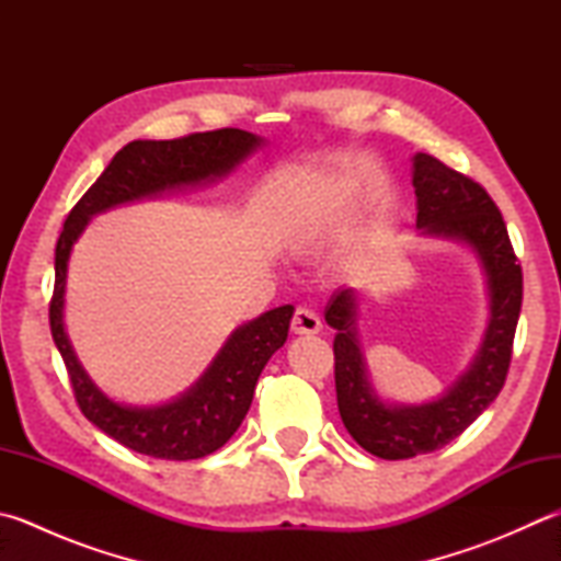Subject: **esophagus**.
Wrapping results in <instances>:
<instances>
[{
	"label": "esophagus",
	"instance_id": "34e87169",
	"mask_svg": "<svg viewBox=\"0 0 561 561\" xmlns=\"http://www.w3.org/2000/svg\"><path fill=\"white\" fill-rule=\"evenodd\" d=\"M290 330L295 334H317L322 330L320 314H317L312 308H308V305H300V308L295 310V314H293Z\"/></svg>",
	"mask_w": 561,
	"mask_h": 561
}]
</instances>
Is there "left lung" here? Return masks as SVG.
Instances as JSON below:
<instances>
[{
	"mask_svg": "<svg viewBox=\"0 0 561 561\" xmlns=\"http://www.w3.org/2000/svg\"><path fill=\"white\" fill-rule=\"evenodd\" d=\"M417 229L463 241L481 261L489 288V327L477 356L445 396L422 405H390L376 396L356 332V293L342 288L324 310L334 334L336 405L358 445L380 459H410L449 445L501 393L511 368L523 305V271L499 207L471 178L430 153L412 156Z\"/></svg>",
	"mask_w": 561,
	"mask_h": 561,
	"instance_id": "left-lung-1",
	"label": "left lung"
}]
</instances>
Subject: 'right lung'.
<instances>
[{"label":"right lung","instance_id":"obj_1","mask_svg":"<svg viewBox=\"0 0 561 561\" xmlns=\"http://www.w3.org/2000/svg\"><path fill=\"white\" fill-rule=\"evenodd\" d=\"M261 136L241 129L190 134L171 141H131L112 158L104 173L70 209L56 247V288L50 298V334L66 362L72 393L82 415L104 435L146 457L187 461L217 451L239 430L251 408L256 380L268 358L288 340L293 305L263 312L241 324L219 348L215 362L197 383L156 408L114 403L84 374L62 324L66 280L72 244L92 215L104 209L156 197L168 190L193 187L227 175L239 161L256 151Z\"/></svg>","mask_w":561,"mask_h":561}]
</instances>
